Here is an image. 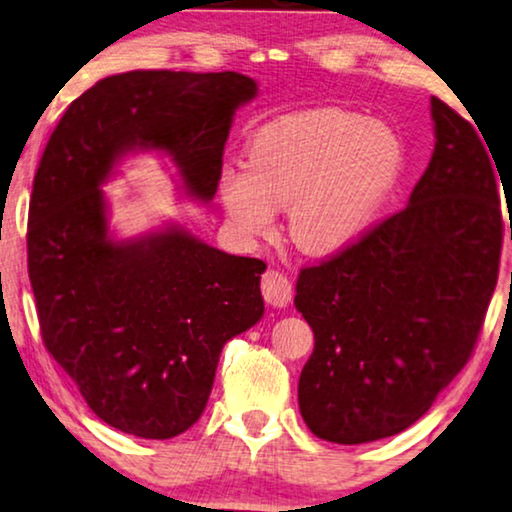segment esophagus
Instances as JSON below:
<instances>
[{"mask_svg": "<svg viewBox=\"0 0 512 512\" xmlns=\"http://www.w3.org/2000/svg\"><path fill=\"white\" fill-rule=\"evenodd\" d=\"M261 291L265 303L275 305V307H286L291 303L293 289H291V279L279 270H268L261 279Z\"/></svg>", "mask_w": 512, "mask_h": 512, "instance_id": "1", "label": "esophagus"}]
</instances>
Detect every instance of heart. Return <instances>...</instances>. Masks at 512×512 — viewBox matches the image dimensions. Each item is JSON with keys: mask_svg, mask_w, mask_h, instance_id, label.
Segmentation results:
<instances>
[{"mask_svg": "<svg viewBox=\"0 0 512 512\" xmlns=\"http://www.w3.org/2000/svg\"><path fill=\"white\" fill-rule=\"evenodd\" d=\"M403 163V139L389 125L342 109L303 111L263 125L247 167L221 172L219 193L242 235L272 233L275 207L289 205L298 247L333 254L373 226Z\"/></svg>", "mask_w": 512, "mask_h": 512, "instance_id": "1", "label": "heart"}]
</instances>
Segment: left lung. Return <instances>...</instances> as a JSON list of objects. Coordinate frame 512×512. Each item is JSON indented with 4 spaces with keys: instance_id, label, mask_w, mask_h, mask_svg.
Here are the masks:
<instances>
[{
    "instance_id": "left-lung-1",
    "label": "left lung",
    "mask_w": 512,
    "mask_h": 512,
    "mask_svg": "<svg viewBox=\"0 0 512 512\" xmlns=\"http://www.w3.org/2000/svg\"><path fill=\"white\" fill-rule=\"evenodd\" d=\"M431 114L436 149L410 205L300 270L293 303L314 352L298 405L328 443H370L415 424L471 359L496 289L499 167L475 121L438 97Z\"/></svg>"
}]
</instances>
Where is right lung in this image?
<instances>
[{
  "label": "right lung",
  "mask_w": 512,
  "mask_h": 512,
  "mask_svg": "<svg viewBox=\"0 0 512 512\" xmlns=\"http://www.w3.org/2000/svg\"><path fill=\"white\" fill-rule=\"evenodd\" d=\"M256 83L237 72L135 69L69 104L34 174L27 272L41 340L102 422L165 440L198 422L223 345L263 317L261 258L186 230L107 237L102 181L123 153L158 149L212 200L223 149Z\"/></svg>",
  "instance_id": "obj_1"
}]
</instances>
